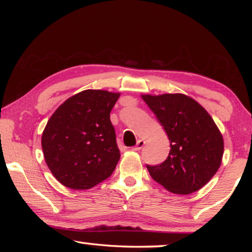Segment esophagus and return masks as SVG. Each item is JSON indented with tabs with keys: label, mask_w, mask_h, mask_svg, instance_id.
Returning <instances> with one entry per match:
<instances>
[{
	"label": "esophagus",
	"mask_w": 252,
	"mask_h": 252,
	"mask_svg": "<svg viewBox=\"0 0 252 252\" xmlns=\"http://www.w3.org/2000/svg\"><path fill=\"white\" fill-rule=\"evenodd\" d=\"M144 143H146V141H144V140H142V139L138 140V142H136V146L132 148V150H133V151H139V150H141V149H142V148H143V146H144Z\"/></svg>",
	"instance_id": "1"
}]
</instances>
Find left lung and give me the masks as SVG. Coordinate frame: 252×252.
<instances>
[{
    "instance_id": "left-lung-1",
    "label": "left lung",
    "mask_w": 252,
    "mask_h": 252,
    "mask_svg": "<svg viewBox=\"0 0 252 252\" xmlns=\"http://www.w3.org/2000/svg\"><path fill=\"white\" fill-rule=\"evenodd\" d=\"M168 134L170 152L159 165H147L158 183L176 194H190L211 180L221 165L223 138L203 106L182 93L141 94Z\"/></svg>"
}]
</instances>
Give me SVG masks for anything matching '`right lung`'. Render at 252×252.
<instances>
[{
	"label": "right lung",
	"instance_id": "right-lung-1",
	"mask_svg": "<svg viewBox=\"0 0 252 252\" xmlns=\"http://www.w3.org/2000/svg\"><path fill=\"white\" fill-rule=\"evenodd\" d=\"M120 93L84 90L66 99L41 138L45 163L66 188L88 190L108 179L120 159L110 112Z\"/></svg>",
	"mask_w": 252,
	"mask_h": 252
}]
</instances>
